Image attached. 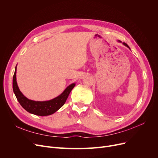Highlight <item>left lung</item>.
Instances as JSON below:
<instances>
[{
	"label": "left lung",
	"mask_w": 158,
	"mask_h": 158,
	"mask_svg": "<svg viewBox=\"0 0 158 158\" xmlns=\"http://www.w3.org/2000/svg\"><path fill=\"white\" fill-rule=\"evenodd\" d=\"M118 41H119V42H121V41H120V40H118ZM123 45H126V47H128V48H129V46H128V45H127V44H126V43H124V42H123Z\"/></svg>",
	"instance_id": "left-lung-1"
}]
</instances>
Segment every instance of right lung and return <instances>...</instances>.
<instances>
[{
  "mask_svg": "<svg viewBox=\"0 0 158 158\" xmlns=\"http://www.w3.org/2000/svg\"><path fill=\"white\" fill-rule=\"evenodd\" d=\"M16 66L13 78V89L15 95L17 98L18 101L22 106L23 109L26 110L30 113L38 116H47L52 114L57 111L64 104L70 92L76 85L73 83L66 88L64 92L58 97L48 101H34L29 100L25 97L20 91L16 82Z\"/></svg>",
  "mask_w": 158,
  "mask_h": 158,
  "instance_id": "add662e5",
  "label": "right lung"
}]
</instances>
